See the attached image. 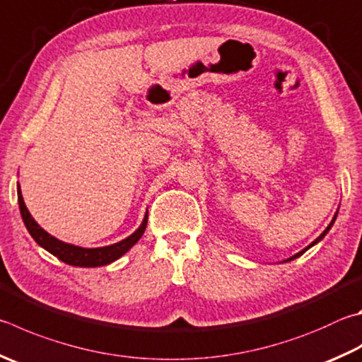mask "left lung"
<instances>
[{
	"mask_svg": "<svg viewBox=\"0 0 362 362\" xmlns=\"http://www.w3.org/2000/svg\"><path fill=\"white\" fill-rule=\"evenodd\" d=\"M336 216H337V215H334V218H332V221L329 223V226H327V228L325 229V231H323V234H321V235H320V238H318L317 240H313V242H312V244H310V245H308L307 248H304V250H300V252H299V253H296L294 256H291V258H290V259H286V261H291V259H294V258H298V256H300L302 253H305V252H307V250H308V248H310L312 245H315V244H317V242H318V240H321V239H323V238H325V235L327 234V231H329V229L332 228V225H334V221H336Z\"/></svg>",
	"mask_w": 362,
	"mask_h": 362,
	"instance_id": "left-lung-1",
	"label": "left lung"
}]
</instances>
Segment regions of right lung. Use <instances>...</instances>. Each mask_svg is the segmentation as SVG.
I'll return each mask as SVG.
<instances>
[{
    "instance_id": "add662e5",
    "label": "right lung",
    "mask_w": 362,
    "mask_h": 362,
    "mask_svg": "<svg viewBox=\"0 0 362 362\" xmlns=\"http://www.w3.org/2000/svg\"><path fill=\"white\" fill-rule=\"evenodd\" d=\"M17 198H18V207H21V214L26 229L31 234V238L35 239L39 245L42 248L47 250L54 256H57L58 259H62L63 262H66L69 266H78V267H98V266H106L114 262L115 259L120 258L122 255H124L128 250L133 247L137 240L142 238L144 231L147 228V216L144 218L142 225L137 228V231H134L129 238L123 239L122 242H117L114 245L109 247H100V248H82V247H76L71 244H64V242L55 239L54 235H50L49 233H45L44 229L37 225L33 218L31 214L26 209L25 202H23V196L21 192V185L17 187Z\"/></svg>"
}]
</instances>
